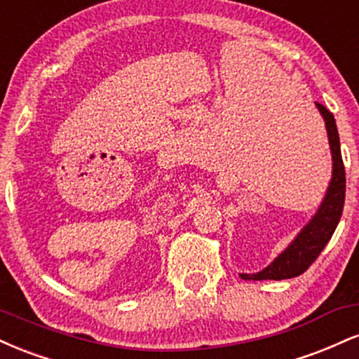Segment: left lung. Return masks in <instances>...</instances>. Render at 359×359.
Returning <instances> with one entry per match:
<instances>
[{"mask_svg": "<svg viewBox=\"0 0 359 359\" xmlns=\"http://www.w3.org/2000/svg\"><path fill=\"white\" fill-rule=\"evenodd\" d=\"M317 109L323 114L325 130H327L329 147L332 155V179L325 191L324 201L311 221L304 226L295 240L278 255L266 269L258 273H240L243 280H285L302 275L316 262L320 251L331 240L341 219L346 196V172L343 156H341L339 133L332 113L323 104L316 102Z\"/></svg>", "mask_w": 359, "mask_h": 359, "instance_id": "left-lung-1", "label": "left lung"}]
</instances>
